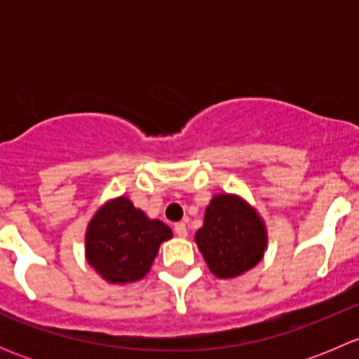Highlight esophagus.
I'll return each instance as SVG.
<instances>
[{
  "mask_svg": "<svg viewBox=\"0 0 359 359\" xmlns=\"http://www.w3.org/2000/svg\"><path fill=\"white\" fill-rule=\"evenodd\" d=\"M173 231H175V234L179 238H186L187 236V227L184 222H177L175 227H173Z\"/></svg>",
  "mask_w": 359,
  "mask_h": 359,
  "instance_id": "esophagus-1",
  "label": "esophagus"
}]
</instances>
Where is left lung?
Returning a JSON list of instances; mask_svg holds the SVG:
<instances>
[{"label":"left lung","instance_id":"8db88e82","mask_svg":"<svg viewBox=\"0 0 359 359\" xmlns=\"http://www.w3.org/2000/svg\"><path fill=\"white\" fill-rule=\"evenodd\" d=\"M208 269L217 278H236L262 260L267 231L255 208L236 194H217L194 236Z\"/></svg>","mask_w":359,"mask_h":359}]
</instances>
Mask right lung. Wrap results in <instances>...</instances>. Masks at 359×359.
Listing matches in <instances>:
<instances>
[{
	"label": "right lung",
	"mask_w": 359,
	"mask_h": 359,
	"mask_svg": "<svg viewBox=\"0 0 359 359\" xmlns=\"http://www.w3.org/2000/svg\"><path fill=\"white\" fill-rule=\"evenodd\" d=\"M172 229L149 219L126 196L100 206L86 227V260L109 283H133L149 273Z\"/></svg>",
	"instance_id": "add662e5"
}]
</instances>
